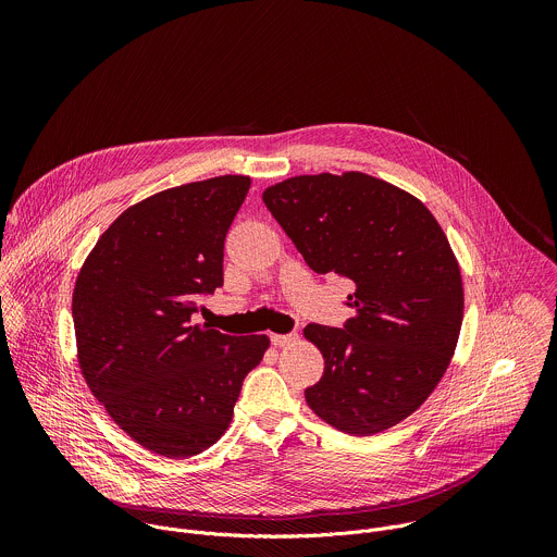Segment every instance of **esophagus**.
<instances>
[{
    "mask_svg": "<svg viewBox=\"0 0 557 557\" xmlns=\"http://www.w3.org/2000/svg\"><path fill=\"white\" fill-rule=\"evenodd\" d=\"M293 342H297V335H295V333H290V335H277V333H273V335H271V344H273L275 348H284V346H288V344H293Z\"/></svg>",
    "mask_w": 557,
    "mask_h": 557,
    "instance_id": "1",
    "label": "esophagus"
}]
</instances>
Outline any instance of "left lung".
<instances>
[{"label":"left lung","instance_id":"1","mask_svg":"<svg viewBox=\"0 0 557 557\" xmlns=\"http://www.w3.org/2000/svg\"><path fill=\"white\" fill-rule=\"evenodd\" d=\"M262 200L314 273L355 286L344 329H304L324 355L306 404L352 436L401 423L443 379L462 324L460 269L441 224L412 194L361 172L295 176Z\"/></svg>","mask_w":557,"mask_h":557}]
</instances>
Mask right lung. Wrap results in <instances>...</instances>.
Returning a JSON list of instances; mask_svg holds the SVG:
<instances>
[{"instance_id":"right-lung-1","label":"right lung","mask_w":557,"mask_h":557,"mask_svg":"<svg viewBox=\"0 0 557 557\" xmlns=\"http://www.w3.org/2000/svg\"><path fill=\"white\" fill-rule=\"evenodd\" d=\"M251 187L218 176L153 194L99 237L76 277L72 320L84 379L112 421L168 458L211 447L269 337L194 324L222 286L226 231Z\"/></svg>"}]
</instances>
